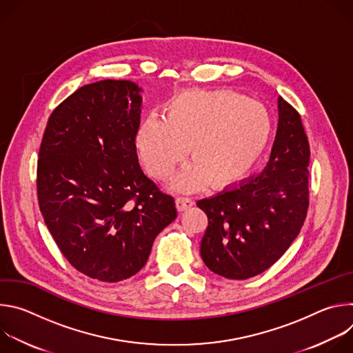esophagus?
Returning a JSON list of instances; mask_svg holds the SVG:
<instances>
[{"mask_svg":"<svg viewBox=\"0 0 353 353\" xmlns=\"http://www.w3.org/2000/svg\"><path fill=\"white\" fill-rule=\"evenodd\" d=\"M192 205H194V201L191 198H188V196H177L176 198V207H177V210L180 212L191 208Z\"/></svg>","mask_w":353,"mask_h":353,"instance_id":"1","label":"esophagus"}]
</instances>
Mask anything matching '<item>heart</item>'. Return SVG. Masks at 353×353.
I'll use <instances>...</instances> for the list:
<instances>
[{
	"label": "heart",
	"mask_w": 353,
	"mask_h": 353,
	"mask_svg": "<svg viewBox=\"0 0 353 353\" xmlns=\"http://www.w3.org/2000/svg\"><path fill=\"white\" fill-rule=\"evenodd\" d=\"M264 105L232 90H188L176 96L166 117L146 119L135 135V148L146 172L168 180L188 152L191 163L174 187L195 191L204 185L228 188L254 166L271 135Z\"/></svg>",
	"instance_id": "b5f03b06"
}]
</instances>
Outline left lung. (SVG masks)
<instances>
[{"instance_id":"obj_1","label":"left lung","mask_w":353,"mask_h":353,"mask_svg":"<svg viewBox=\"0 0 353 353\" xmlns=\"http://www.w3.org/2000/svg\"><path fill=\"white\" fill-rule=\"evenodd\" d=\"M279 121L267 166L196 207L208 216L199 253L228 279H247L276 263L297 237L309 208L310 148L300 114L278 99Z\"/></svg>"}]
</instances>
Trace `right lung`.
<instances>
[{"mask_svg": "<svg viewBox=\"0 0 353 353\" xmlns=\"http://www.w3.org/2000/svg\"><path fill=\"white\" fill-rule=\"evenodd\" d=\"M141 88L85 85L48 119L37 161V199L63 256L83 275L120 282L148 261L176 216L174 198L139 168Z\"/></svg>", "mask_w": 353, "mask_h": 353, "instance_id": "right-lung-1", "label": "right lung"}]
</instances>
